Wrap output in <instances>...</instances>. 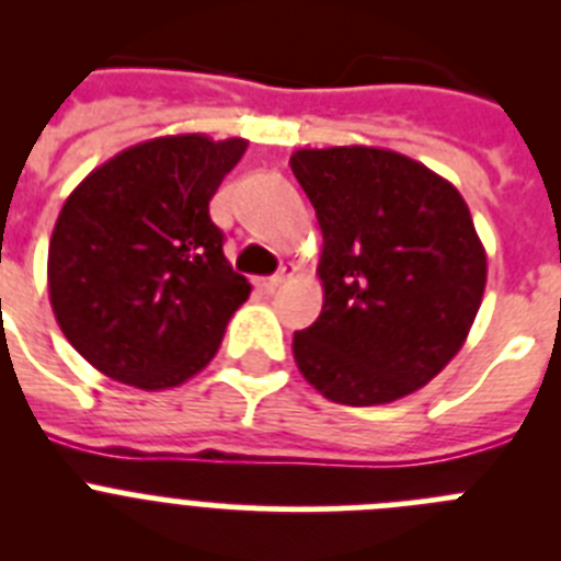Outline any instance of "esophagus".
Wrapping results in <instances>:
<instances>
[{
  "label": "esophagus",
  "mask_w": 561,
  "mask_h": 561,
  "mask_svg": "<svg viewBox=\"0 0 561 561\" xmlns=\"http://www.w3.org/2000/svg\"><path fill=\"white\" fill-rule=\"evenodd\" d=\"M286 277H289V272H277V275H270V277H257L255 280V286L261 291H275L277 286L284 284Z\"/></svg>",
  "instance_id": "34e87169"
}]
</instances>
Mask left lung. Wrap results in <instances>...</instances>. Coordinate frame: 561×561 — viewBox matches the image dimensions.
Listing matches in <instances>:
<instances>
[{
  "mask_svg": "<svg viewBox=\"0 0 561 561\" xmlns=\"http://www.w3.org/2000/svg\"><path fill=\"white\" fill-rule=\"evenodd\" d=\"M289 165L323 230V311L295 334L297 368L351 408L415 393L458 354L483 300L485 250L463 196L388 148H300Z\"/></svg>",
  "mask_w": 561,
  "mask_h": 561,
  "instance_id": "obj_1",
  "label": "left lung"
}]
</instances>
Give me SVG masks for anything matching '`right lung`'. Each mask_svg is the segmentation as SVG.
<instances>
[{"instance_id": "obj_1", "label": "right lung", "mask_w": 561, "mask_h": 561, "mask_svg": "<svg viewBox=\"0 0 561 561\" xmlns=\"http://www.w3.org/2000/svg\"><path fill=\"white\" fill-rule=\"evenodd\" d=\"M247 140L171 134L137 142L69 193L47 286L64 336L108 379L176 388L216 356L252 286L232 272L210 199Z\"/></svg>"}]
</instances>
